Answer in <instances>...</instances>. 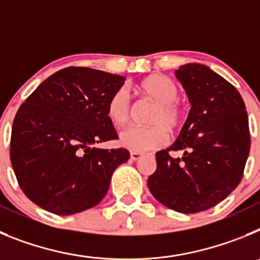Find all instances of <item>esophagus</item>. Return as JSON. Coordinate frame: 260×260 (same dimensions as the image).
Segmentation results:
<instances>
[{"label": "esophagus", "mask_w": 260, "mask_h": 260, "mask_svg": "<svg viewBox=\"0 0 260 260\" xmlns=\"http://www.w3.org/2000/svg\"><path fill=\"white\" fill-rule=\"evenodd\" d=\"M142 156H143V155H142L141 152H130V158H132V160H134V161L139 160Z\"/></svg>", "instance_id": "1"}]
</instances>
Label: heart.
I'll list each match as a JSON object with an SVG mask.
<instances>
[{
  "instance_id": "1",
  "label": "heart",
  "mask_w": 260,
  "mask_h": 260,
  "mask_svg": "<svg viewBox=\"0 0 260 260\" xmlns=\"http://www.w3.org/2000/svg\"><path fill=\"white\" fill-rule=\"evenodd\" d=\"M138 91L147 99L156 103L147 127L125 128L119 133V144L133 152H146L155 150L168 143L169 134L181 130L186 121V110L178 99V87L171 78L165 75H150L138 84ZM107 113L110 121L118 126H123L130 121L132 105L125 88L117 89L108 100Z\"/></svg>"
}]
</instances>
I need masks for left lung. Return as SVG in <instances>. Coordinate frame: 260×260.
<instances>
[{"label":"left lung","instance_id":"left-lung-1","mask_svg":"<svg viewBox=\"0 0 260 260\" xmlns=\"http://www.w3.org/2000/svg\"><path fill=\"white\" fill-rule=\"evenodd\" d=\"M176 77L191 108L176 142L156 152L157 168L147 183L165 207L195 213L224 201L240 183L250 152L249 118L236 87L208 66L186 63Z\"/></svg>","mask_w":260,"mask_h":260}]
</instances>
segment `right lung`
Masks as SVG:
<instances>
[{
  "label": "right lung",
  "instance_id": "add662e5",
  "mask_svg": "<svg viewBox=\"0 0 260 260\" xmlns=\"http://www.w3.org/2000/svg\"><path fill=\"white\" fill-rule=\"evenodd\" d=\"M125 77L66 68L45 79L20 105L11 128L10 160L20 189L61 216L95 207L130 153L95 144L117 139L108 100Z\"/></svg>",
  "mask_w": 260,
  "mask_h": 260
}]
</instances>
